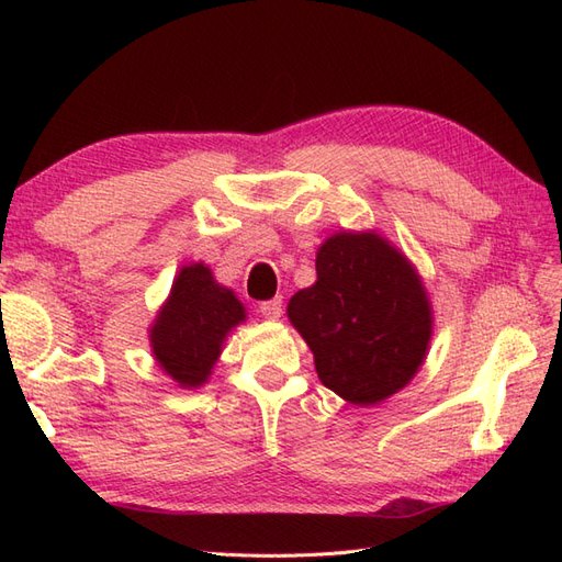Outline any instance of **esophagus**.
Returning a JSON list of instances; mask_svg holds the SVG:
<instances>
[{"label":"esophagus","mask_w":562,"mask_h":562,"mask_svg":"<svg viewBox=\"0 0 562 562\" xmlns=\"http://www.w3.org/2000/svg\"><path fill=\"white\" fill-rule=\"evenodd\" d=\"M260 314L269 321H279L281 314H283V302L281 297H274V300H267V302H260Z\"/></svg>","instance_id":"34e87169"}]
</instances>
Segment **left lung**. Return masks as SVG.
Instances as JSON below:
<instances>
[{
    "mask_svg": "<svg viewBox=\"0 0 562 562\" xmlns=\"http://www.w3.org/2000/svg\"><path fill=\"white\" fill-rule=\"evenodd\" d=\"M323 386L372 405L413 380L431 337L415 269L378 234H335L318 248L316 283L288 302Z\"/></svg>",
    "mask_w": 562,
    "mask_h": 562,
    "instance_id": "obj_1",
    "label": "left lung"
}]
</instances>
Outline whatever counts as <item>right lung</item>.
I'll return each mask as SVG.
<instances>
[{
  "label": "right lung",
  "mask_w": 562,
  "mask_h": 562,
  "mask_svg": "<svg viewBox=\"0 0 562 562\" xmlns=\"http://www.w3.org/2000/svg\"><path fill=\"white\" fill-rule=\"evenodd\" d=\"M241 321L244 304L213 281L209 267H184L151 326V349L178 384L199 386L211 375L225 335Z\"/></svg>",
  "instance_id": "obj_1"
}]
</instances>
